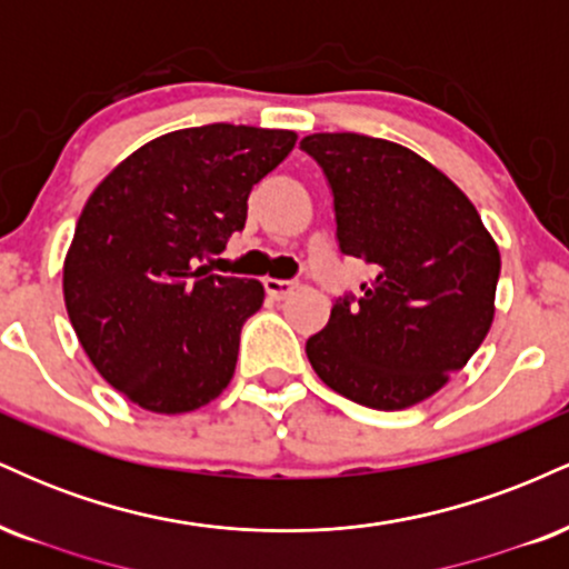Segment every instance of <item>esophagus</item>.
I'll return each mask as SVG.
<instances>
[{
	"label": "esophagus",
	"mask_w": 569,
	"mask_h": 569,
	"mask_svg": "<svg viewBox=\"0 0 569 569\" xmlns=\"http://www.w3.org/2000/svg\"><path fill=\"white\" fill-rule=\"evenodd\" d=\"M299 289L297 280H278V278H264V291L270 293L272 299H286L289 293Z\"/></svg>",
	"instance_id": "esophagus-1"
}]
</instances>
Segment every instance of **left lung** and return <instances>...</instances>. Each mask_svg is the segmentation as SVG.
Masks as SVG:
<instances>
[{
    "mask_svg": "<svg viewBox=\"0 0 569 569\" xmlns=\"http://www.w3.org/2000/svg\"><path fill=\"white\" fill-rule=\"evenodd\" d=\"M299 147L335 194L342 253L375 272L361 297H339L307 358L339 396L407 409L439 393L485 342L500 251L452 179L401 143L312 133Z\"/></svg>",
    "mask_w": 569,
    "mask_h": 569,
    "instance_id": "1",
    "label": "left lung"
}]
</instances>
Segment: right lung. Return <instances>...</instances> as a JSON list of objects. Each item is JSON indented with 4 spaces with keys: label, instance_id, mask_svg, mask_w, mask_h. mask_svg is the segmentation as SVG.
Listing matches in <instances>:
<instances>
[{
    "label": "right lung",
    "instance_id": "right-lung-1",
    "mask_svg": "<svg viewBox=\"0 0 569 569\" xmlns=\"http://www.w3.org/2000/svg\"><path fill=\"white\" fill-rule=\"evenodd\" d=\"M293 130L184 128L143 143L84 202L63 302L82 350L114 390L158 415L206 407L234 375L259 280L200 264L243 230L253 184L289 158Z\"/></svg>",
    "mask_w": 569,
    "mask_h": 569
}]
</instances>
